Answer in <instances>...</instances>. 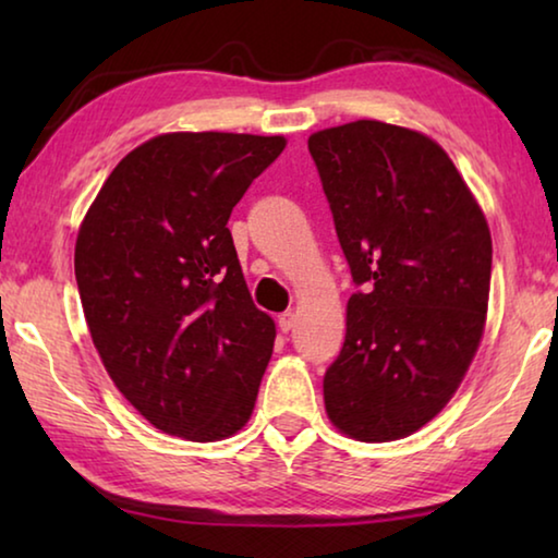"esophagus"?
I'll return each mask as SVG.
<instances>
[{"label": "esophagus", "mask_w": 558, "mask_h": 558, "mask_svg": "<svg viewBox=\"0 0 558 558\" xmlns=\"http://www.w3.org/2000/svg\"><path fill=\"white\" fill-rule=\"evenodd\" d=\"M278 327H280V332H290V329L295 327V313L278 315Z\"/></svg>", "instance_id": "34e87169"}]
</instances>
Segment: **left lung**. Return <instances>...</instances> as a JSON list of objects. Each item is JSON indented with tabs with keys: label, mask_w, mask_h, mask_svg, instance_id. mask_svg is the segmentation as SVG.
I'll return each instance as SVG.
<instances>
[{
	"label": "left lung",
	"mask_w": 558,
	"mask_h": 558,
	"mask_svg": "<svg viewBox=\"0 0 558 558\" xmlns=\"http://www.w3.org/2000/svg\"><path fill=\"white\" fill-rule=\"evenodd\" d=\"M356 290L325 409L356 440L386 442L436 415L485 329L493 239L438 143L379 120L307 140Z\"/></svg>",
	"instance_id": "left-lung-1"
}]
</instances>
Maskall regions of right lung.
<instances>
[{
    "instance_id": "obj_1",
    "label": "right lung",
    "mask_w": 558,
    "mask_h": 558,
    "mask_svg": "<svg viewBox=\"0 0 558 558\" xmlns=\"http://www.w3.org/2000/svg\"><path fill=\"white\" fill-rule=\"evenodd\" d=\"M286 137L169 132L132 149L90 204L75 282L93 344L155 428L196 442L248 423L276 342L229 216Z\"/></svg>"
}]
</instances>
